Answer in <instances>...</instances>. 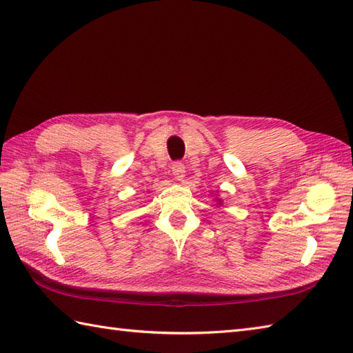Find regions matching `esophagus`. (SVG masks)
<instances>
[{
    "label": "esophagus",
    "instance_id": "1",
    "mask_svg": "<svg viewBox=\"0 0 353 353\" xmlns=\"http://www.w3.org/2000/svg\"><path fill=\"white\" fill-rule=\"evenodd\" d=\"M171 171H172V176H174L177 181H182L185 177V165L182 162H174L171 165Z\"/></svg>",
    "mask_w": 353,
    "mask_h": 353
}]
</instances>
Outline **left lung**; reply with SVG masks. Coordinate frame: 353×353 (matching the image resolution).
<instances>
[{
	"label": "left lung",
	"instance_id": "left-lung-1",
	"mask_svg": "<svg viewBox=\"0 0 353 353\" xmlns=\"http://www.w3.org/2000/svg\"><path fill=\"white\" fill-rule=\"evenodd\" d=\"M215 201H216V205H219V206L223 205V200L221 199H215Z\"/></svg>",
	"mask_w": 353,
	"mask_h": 353
}]
</instances>
